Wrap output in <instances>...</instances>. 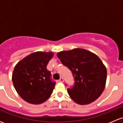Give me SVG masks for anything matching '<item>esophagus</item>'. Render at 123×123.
<instances>
[{"instance_id": "34e87169", "label": "esophagus", "mask_w": 123, "mask_h": 123, "mask_svg": "<svg viewBox=\"0 0 123 123\" xmlns=\"http://www.w3.org/2000/svg\"><path fill=\"white\" fill-rule=\"evenodd\" d=\"M59 81H60V82H63V79L62 77H60V80H59Z\"/></svg>"}]
</instances>
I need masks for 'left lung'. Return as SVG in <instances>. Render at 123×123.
<instances>
[{
  "mask_svg": "<svg viewBox=\"0 0 123 123\" xmlns=\"http://www.w3.org/2000/svg\"><path fill=\"white\" fill-rule=\"evenodd\" d=\"M57 57L74 77V85L68 88V93L74 102L80 105L88 104L101 95L105 88L107 71L98 56L84 49H75L61 51Z\"/></svg>",
  "mask_w": 123,
  "mask_h": 123,
  "instance_id": "1",
  "label": "left lung"
}]
</instances>
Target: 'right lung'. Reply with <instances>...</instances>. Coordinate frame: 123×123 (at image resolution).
<instances>
[{"mask_svg": "<svg viewBox=\"0 0 123 123\" xmlns=\"http://www.w3.org/2000/svg\"><path fill=\"white\" fill-rule=\"evenodd\" d=\"M53 57L51 52H36L15 65L12 75V83L18 94L26 102L42 104L53 93L56 83L47 69Z\"/></svg>", "mask_w": 123, "mask_h": 123, "instance_id": "obj_1", "label": "right lung"}]
</instances>
